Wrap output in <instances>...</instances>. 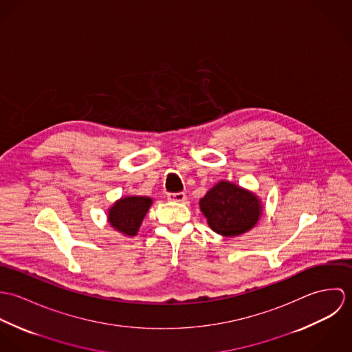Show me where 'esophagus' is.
Returning <instances> with one entry per match:
<instances>
[{"label": "esophagus", "instance_id": "34e87169", "mask_svg": "<svg viewBox=\"0 0 352 352\" xmlns=\"http://www.w3.org/2000/svg\"><path fill=\"white\" fill-rule=\"evenodd\" d=\"M187 199V195L184 192H170L168 194V201H184Z\"/></svg>", "mask_w": 352, "mask_h": 352}]
</instances>
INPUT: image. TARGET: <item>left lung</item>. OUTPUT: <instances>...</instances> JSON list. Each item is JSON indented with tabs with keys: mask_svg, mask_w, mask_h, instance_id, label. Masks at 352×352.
<instances>
[{
	"mask_svg": "<svg viewBox=\"0 0 352 352\" xmlns=\"http://www.w3.org/2000/svg\"><path fill=\"white\" fill-rule=\"evenodd\" d=\"M199 204L210 228L225 237L248 232L261 212L260 201L252 192L229 182L214 186Z\"/></svg>",
	"mask_w": 352,
	"mask_h": 352,
	"instance_id": "left-lung-1",
	"label": "left lung"
}]
</instances>
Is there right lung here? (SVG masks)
I'll use <instances>...</instances> for the list:
<instances>
[{
    "label": "right lung",
    "mask_w": 352,
    "mask_h": 352,
    "mask_svg": "<svg viewBox=\"0 0 352 352\" xmlns=\"http://www.w3.org/2000/svg\"><path fill=\"white\" fill-rule=\"evenodd\" d=\"M151 204V199L148 197L122 198L109 208L108 221L120 233L135 236Z\"/></svg>",
    "instance_id": "1"
}]
</instances>
